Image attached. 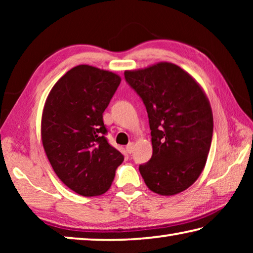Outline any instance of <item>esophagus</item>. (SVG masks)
<instances>
[{
    "label": "esophagus",
    "instance_id": "34e87169",
    "mask_svg": "<svg viewBox=\"0 0 253 253\" xmlns=\"http://www.w3.org/2000/svg\"><path fill=\"white\" fill-rule=\"evenodd\" d=\"M126 151L128 154H131L132 151H134V143H129L126 146Z\"/></svg>",
    "mask_w": 253,
    "mask_h": 253
}]
</instances>
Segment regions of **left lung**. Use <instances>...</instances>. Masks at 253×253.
<instances>
[{
    "instance_id": "left-lung-1",
    "label": "left lung",
    "mask_w": 253,
    "mask_h": 253,
    "mask_svg": "<svg viewBox=\"0 0 253 253\" xmlns=\"http://www.w3.org/2000/svg\"><path fill=\"white\" fill-rule=\"evenodd\" d=\"M125 79L146 107L153 155L139 172L149 190L175 195L202 173L211 147L213 114L200 84L170 62L126 70Z\"/></svg>"
}]
</instances>
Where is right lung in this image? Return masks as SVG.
<instances>
[{"label":"right lung","instance_id":"obj_1","mask_svg":"<svg viewBox=\"0 0 253 253\" xmlns=\"http://www.w3.org/2000/svg\"><path fill=\"white\" fill-rule=\"evenodd\" d=\"M121 81L114 72L80 65L55 83L45 100L42 145L54 173L77 194L106 193L124 161L107 142L102 121Z\"/></svg>","mask_w":253,"mask_h":253}]
</instances>
